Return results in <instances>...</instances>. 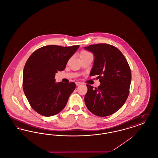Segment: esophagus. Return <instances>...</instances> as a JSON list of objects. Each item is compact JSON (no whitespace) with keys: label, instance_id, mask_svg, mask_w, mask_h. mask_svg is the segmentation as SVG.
<instances>
[{"label":"esophagus","instance_id":"1","mask_svg":"<svg viewBox=\"0 0 158 158\" xmlns=\"http://www.w3.org/2000/svg\"><path fill=\"white\" fill-rule=\"evenodd\" d=\"M81 84H82V83L80 82H76V86H78V85H81Z\"/></svg>","mask_w":158,"mask_h":158}]
</instances>
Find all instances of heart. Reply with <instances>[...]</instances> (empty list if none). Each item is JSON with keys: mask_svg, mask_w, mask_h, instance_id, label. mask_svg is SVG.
<instances>
[{"mask_svg": "<svg viewBox=\"0 0 158 158\" xmlns=\"http://www.w3.org/2000/svg\"><path fill=\"white\" fill-rule=\"evenodd\" d=\"M88 54H90V53H89L87 51H85V50H83L82 51L81 53H80V57H83V56H87Z\"/></svg>", "mask_w": 158, "mask_h": 158, "instance_id": "1", "label": "heart"}]
</instances>
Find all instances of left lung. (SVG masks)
Wrapping results in <instances>:
<instances>
[{
  "label": "left lung",
  "mask_w": 158,
  "mask_h": 158,
  "mask_svg": "<svg viewBox=\"0 0 158 158\" xmlns=\"http://www.w3.org/2000/svg\"><path fill=\"white\" fill-rule=\"evenodd\" d=\"M84 48L95 56L90 76L98 75L101 83L98 88L86 85L85 104L97 116L110 115L120 109L129 95L131 81L129 64L123 53L113 45L97 44Z\"/></svg>",
  "instance_id": "8db88e82"
}]
</instances>
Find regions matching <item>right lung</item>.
Wrapping results in <instances>:
<instances>
[{
  "label": "right lung",
  "instance_id": "1",
  "mask_svg": "<svg viewBox=\"0 0 158 158\" xmlns=\"http://www.w3.org/2000/svg\"><path fill=\"white\" fill-rule=\"evenodd\" d=\"M79 45H46L35 50L23 72V90L31 106L45 117L54 115L65 107L75 89V83H56L55 74L63 71Z\"/></svg>",
  "mask_w": 158,
  "mask_h": 158
}]
</instances>
